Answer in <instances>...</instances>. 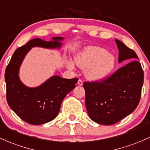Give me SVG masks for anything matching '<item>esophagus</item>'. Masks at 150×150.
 <instances>
[{
	"instance_id": "esophagus-1",
	"label": "esophagus",
	"mask_w": 150,
	"mask_h": 150,
	"mask_svg": "<svg viewBox=\"0 0 150 150\" xmlns=\"http://www.w3.org/2000/svg\"><path fill=\"white\" fill-rule=\"evenodd\" d=\"M77 84H78V85L82 86V85H83V81H82V80H79L78 82H77Z\"/></svg>"
}]
</instances>
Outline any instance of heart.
Wrapping results in <instances>:
<instances>
[{
  "instance_id": "b5f03b06",
  "label": "heart",
  "mask_w": 150,
  "mask_h": 150,
  "mask_svg": "<svg viewBox=\"0 0 150 150\" xmlns=\"http://www.w3.org/2000/svg\"><path fill=\"white\" fill-rule=\"evenodd\" d=\"M75 63L82 69H85V77L94 82L105 80L114 70L116 58L106 49L99 46H87L75 57ZM70 69L74 68L73 61H66Z\"/></svg>"
}]
</instances>
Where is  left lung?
Wrapping results in <instances>:
<instances>
[{"label":"left lung","mask_w":150,"mask_h":150,"mask_svg":"<svg viewBox=\"0 0 150 150\" xmlns=\"http://www.w3.org/2000/svg\"><path fill=\"white\" fill-rule=\"evenodd\" d=\"M115 42L119 51L118 63L125 60L130 63L102 82L83 84L89 118L105 125L115 124L135 111L144 82L143 70L135 51L118 39Z\"/></svg>","instance_id":"8db88e82"}]
</instances>
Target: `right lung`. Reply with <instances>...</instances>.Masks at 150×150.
Returning <instances> with one entry per match:
<instances>
[{
  "label": "right lung",
  "mask_w": 150,
  "mask_h": 150,
  "mask_svg": "<svg viewBox=\"0 0 150 150\" xmlns=\"http://www.w3.org/2000/svg\"><path fill=\"white\" fill-rule=\"evenodd\" d=\"M64 40L61 37L51 40L35 38L15 50L5 72L7 101L21 119L32 125L49 123L58 116L61 105L67 94L75 87L77 78L65 79L53 75L35 87L26 86L20 80L19 73L26 55L34 47L60 49Z\"/></svg>",
  "instance_id": "right-lung-1"
}]
</instances>
